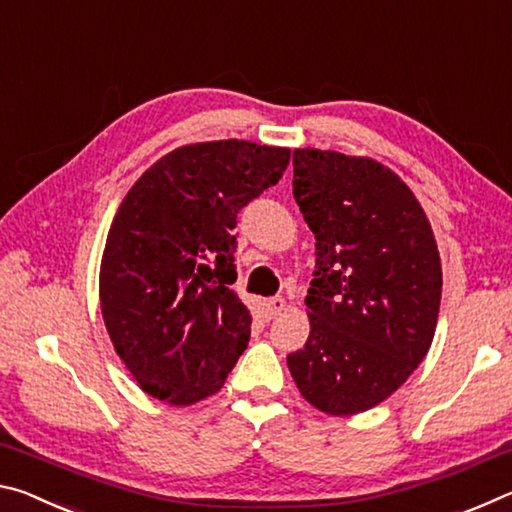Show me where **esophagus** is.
<instances>
[{
    "label": "esophagus",
    "instance_id": "34e87169",
    "mask_svg": "<svg viewBox=\"0 0 512 512\" xmlns=\"http://www.w3.org/2000/svg\"><path fill=\"white\" fill-rule=\"evenodd\" d=\"M284 307H287V302H284V298H268L266 300V314H268V318H275V316H280L282 311H284Z\"/></svg>",
    "mask_w": 512,
    "mask_h": 512
}]
</instances>
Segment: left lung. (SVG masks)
Returning a JSON list of instances; mask_svg holds the SVG:
<instances>
[{
  "instance_id": "8db88e82",
  "label": "left lung",
  "mask_w": 512,
  "mask_h": 512,
  "mask_svg": "<svg viewBox=\"0 0 512 512\" xmlns=\"http://www.w3.org/2000/svg\"><path fill=\"white\" fill-rule=\"evenodd\" d=\"M293 198L316 237V271L291 377L318 411H368L431 348L443 291L433 230L404 180L372 158L296 149Z\"/></svg>"
}]
</instances>
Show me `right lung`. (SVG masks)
<instances>
[{
    "instance_id": "add662e5",
    "label": "right lung",
    "mask_w": 512,
    "mask_h": 512,
    "mask_svg": "<svg viewBox=\"0 0 512 512\" xmlns=\"http://www.w3.org/2000/svg\"><path fill=\"white\" fill-rule=\"evenodd\" d=\"M289 149L187 144L146 169L112 219L101 257L103 323L133 379L187 406L214 395L250 339L237 280V214L282 178Z\"/></svg>"
}]
</instances>
